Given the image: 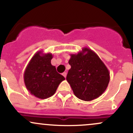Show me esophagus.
Here are the masks:
<instances>
[{
	"label": "esophagus",
	"instance_id": "esophagus-1",
	"mask_svg": "<svg viewBox=\"0 0 133 133\" xmlns=\"http://www.w3.org/2000/svg\"><path fill=\"white\" fill-rule=\"evenodd\" d=\"M62 75H63L64 77L65 78V77H66V76H67V72H63L62 73Z\"/></svg>",
	"mask_w": 133,
	"mask_h": 133
}]
</instances>
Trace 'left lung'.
<instances>
[{
	"label": "left lung",
	"mask_w": 133,
	"mask_h": 133,
	"mask_svg": "<svg viewBox=\"0 0 133 133\" xmlns=\"http://www.w3.org/2000/svg\"><path fill=\"white\" fill-rule=\"evenodd\" d=\"M66 80L77 98L90 101L106 91L110 80L109 70L95 52L83 47L77 54H71Z\"/></svg>",
	"instance_id": "left-lung-1"
}]
</instances>
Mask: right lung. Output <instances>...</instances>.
<instances>
[{"instance_id": "obj_1", "label": "right lung", "mask_w": 133, "mask_h": 133, "mask_svg": "<svg viewBox=\"0 0 133 133\" xmlns=\"http://www.w3.org/2000/svg\"><path fill=\"white\" fill-rule=\"evenodd\" d=\"M53 56L51 53L44 54L38 51L31 58L24 74L27 89L32 95L44 99L51 97L64 77L56 71L51 64Z\"/></svg>"}]
</instances>
